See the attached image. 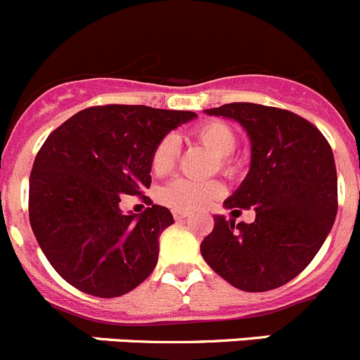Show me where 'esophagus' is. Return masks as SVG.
Here are the masks:
<instances>
[{
	"instance_id": "34e87169",
	"label": "esophagus",
	"mask_w": 360,
	"mask_h": 360,
	"mask_svg": "<svg viewBox=\"0 0 360 360\" xmlns=\"http://www.w3.org/2000/svg\"><path fill=\"white\" fill-rule=\"evenodd\" d=\"M188 217V213L186 211H174V218H176V220H183V218H186Z\"/></svg>"
}]
</instances>
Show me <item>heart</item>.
<instances>
[{
  "instance_id": "obj_1",
  "label": "heart",
  "mask_w": 360,
  "mask_h": 360,
  "mask_svg": "<svg viewBox=\"0 0 360 360\" xmlns=\"http://www.w3.org/2000/svg\"><path fill=\"white\" fill-rule=\"evenodd\" d=\"M197 142L218 158V167L224 172L233 174L236 170L233 156L238 146V134L229 124L221 120H207L199 124L193 131ZM179 158V143L172 134L165 136L154 149L150 158V167L156 176H167L174 170ZM224 193V184L220 181H204L195 183L188 179H176L161 188L160 199L167 206L177 211H195L206 206L210 200L218 199Z\"/></svg>"
}]
</instances>
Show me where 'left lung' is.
I'll return each instance as SVG.
<instances>
[{
	"instance_id": "left-lung-1",
	"label": "left lung",
	"mask_w": 360,
	"mask_h": 360,
	"mask_svg": "<svg viewBox=\"0 0 360 360\" xmlns=\"http://www.w3.org/2000/svg\"><path fill=\"white\" fill-rule=\"evenodd\" d=\"M233 119L250 139V170L224 202L256 211L252 224L214 214L200 243L204 261L229 284L259 293L284 286L318 254L338 214L334 154L318 127L297 113L254 103L204 110Z\"/></svg>"
}]
</instances>
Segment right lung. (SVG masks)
<instances>
[{
    "mask_svg": "<svg viewBox=\"0 0 360 360\" xmlns=\"http://www.w3.org/2000/svg\"><path fill=\"white\" fill-rule=\"evenodd\" d=\"M193 112L106 104L78 112L40 147L30 176V224L51 266L99 298L129 293L158 263L167 207L120 211V195L150 186L158 143Z\"/></svg>",
    "mask_w": 360,
    "mask_h": 360,
    "instance_id": "add662e5",
    "label": "right lung"
}]
</instances>
